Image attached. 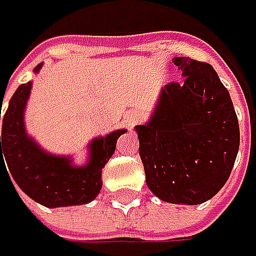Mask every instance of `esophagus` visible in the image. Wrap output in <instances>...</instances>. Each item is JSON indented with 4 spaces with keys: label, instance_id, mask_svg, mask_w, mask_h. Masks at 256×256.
<instances>
[{
    "label": "esophagus",
    "instance_id": "esophagus-1",
    "mask_svg": "<svg viewBox=\"0 0 256 256\" xmlns=\"http://www.w3.org/2000/svg\"><path fill=\"white\" fill-rule=\"evenodd\" d=\"M138 121H140V116H138V115H134V116L129 120V126H134V124L138 122Z\"/></svg>",
    "mask_w": 256,
    "mask_h": 256
}]
</instances>
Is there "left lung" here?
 <instances>
[{
  "mask_svg": "<svg viewBox=\"0 0 256 256\" xmlns=\"http://www.w3.org/2000/svg\"><path fill=\"white\" fill-rule=\"evenodd\" d=\"M185 78L162 89L147 124L136 126L150 191L164 202L198 205L230 176L240 127L230 96L206 62L174 58Z\"/></svg>",
  "mask_w": 256,
  "mask_h": 256,
  "instance_id": "8db88e82",
  "label": "left lung"
}]
</instances>
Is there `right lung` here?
<instances>
[{
	"instance_id": "right-lung-1",
	"label": "right lung",
	"mask_w": 256,
	"mask_h": 256,
	"mask_svg": "<svg viewBox=\"0 0 256 256\" xmlns=\"http://www.w3.org/2000/svg\"><path fill=\"white\" fill-rule=\"evenodd\" d=\"M40 66L38 65L34 71H39ZM30 89L32 82L18 88L2 115L0 168L7 163L6 172L12 174L18 186L34 202L46 208L89 204L100 192L103 184L102 170L115 152L116 140L126 130H115L108 136L96 138L89 144V162L84 167H72L68 158L45 153L27 136L24 129V108Z\"/></svg>"
}]
</instances>
